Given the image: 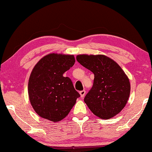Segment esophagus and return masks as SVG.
<instances>
[{"label": "esophagus", "mask_w": 152, "mask_h": 152, "mask_svg": "<svg viewBox=\"0 0 152 152\" xmlns=\"http://www.w3.org/2000/svg\"><path fill=\"white\" fill-rule=\"evenodd\" d=\"M85 90H83V91H80V92H79V94H80V97L81 98H83L84 96H85Z\"/></svg>", "instance_id": "obj_1"}]
</instances>
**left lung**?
<instances>
[{
  "mask_svg": "<svg viewBox=\"0 0 152 152\" xmlns=\"http://www.w3.org/2000/svg\"><path fill=\"white\" fill-rule=\"evenodd\" d=\"M76 60L94 74V85L84 99L91 111L106 119L121 112L130 93L129 78L121 67L103 54H80Z\"/></svg>",
  "mask_w": 152,
  "mask_h": 152,
  "instance_id": "left-lung-1",
  "label": "left lung"
}]
</instances>
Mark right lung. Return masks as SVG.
<instances>
[{
	"label": "right lung",
	"instance_id": "add662e5",
	"mask_svg": "<svg viewBox=\"0 0 152 152\" xmlns=\"http://www.w3.org/2000/svg\"><path fill=\"white\" fill-rule=\"evenodd\" d=\"M75 63L74 55L51 53L37 62L28 84L30 102L42 118L58 122L69 114L80 94L63 74Z\"/></svg>",
	"mask_w": 152,
	"mask_h": 152
}]
</instances>
